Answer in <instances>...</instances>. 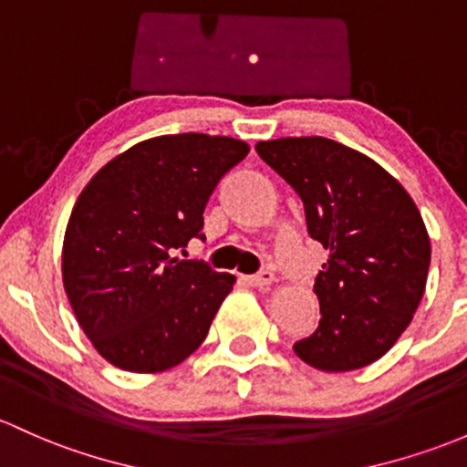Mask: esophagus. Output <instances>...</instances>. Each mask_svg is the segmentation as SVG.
I'll use <instances>...</instances> for the list:
<instances>
[{"label":"esophagus","instance_id":"esophagus-1","mask_svg":"<svg viewBox=\"0 0 467 467\" xmlns=\"http://www.w3.org/2000/svg\"><path fill=\"white\" fill-rule=\"evenodd\" d=\"M244 283L252 285V287H267V285L274 283V274L269 269H263V272L244 275Z\"/></svg>","mask_w":467,"mask_h":467}]
</instances>
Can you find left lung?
<instances>
[{
	"label": "left lung",
	"instance_id": "8db88e82",
	"mask_svg": "<svg viewBox=\"0 0 467 467\" xmlns=\"http://www.w3.org/2000/svg\"><path fill=\"white\" fill-rule=\"evenodd\" d=\"M255 151L292 184L309 235L329 249L314 283L320 323L294 352L323 372L374 363L425 292L432 249L414 200L374 160L334 140L280 138Z\"/></svg>",
	"mask_w": 467,
	"mask_h": 467
}]
</instances>
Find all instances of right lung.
Wrapping results in <instances>:
<instances>
[{"mask_svg":"<svg viewBox=\"0 0 467 467\" xmlns=\"http://www.w3.org/2000/svg\"><path fill=\"white\" fill-rule=\"evenodd\" d=\"M247 153L223 135H160L111 160L79 193L64 235V289L115 368L162 372L207 338L235 278L175 249L204 238L213 189Z\"/></svg>","mask_w":467,"mask_h":467,"instance_id":"add662e5","label":"right lung"}]
</instances>
